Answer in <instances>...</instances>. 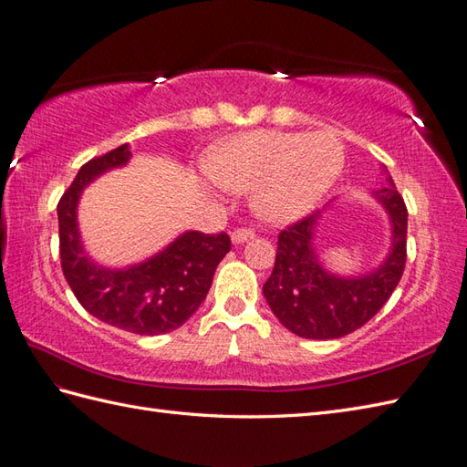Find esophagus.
Masks as SVG:
<instances>
[{
	"instance_id": "obj_1",
	"label": "esophagus",
	"mask_w": 467,
	"mask_h": 467,
	"mask_svg": "<svg viewBox=\"0 0 467 467\" xmlns=\"http://www.w3.org/2000/svg\"><path fill=\"white\" fill-rule=\"evenodd\" d=\"M251 238H254V231H251V229H236L231 234V241L234 244H243L246 241H251Z\"/></svg>"
}]
</instances>
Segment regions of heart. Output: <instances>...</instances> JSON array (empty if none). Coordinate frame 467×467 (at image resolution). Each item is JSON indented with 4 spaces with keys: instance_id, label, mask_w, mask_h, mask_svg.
Listing matches in <instances>:
<instances>
[{
    "instance_id": "obj_1",
    "label": "heart",
    "mask_w": 467,
    "mask_h": 467,
    "mask_svg": "<svg viewBox=\"0 0 467 467\" xmlns=\"http://www.w3.org/2000/svg\"><path fill=\"white\" fill-rule=\"evenodd\" d=\"M344 167L328 133L251 131L216 145L204 169L224 189L253 191V209L270 224H290L327 197Z\"/></svg>"
}]
</instances>
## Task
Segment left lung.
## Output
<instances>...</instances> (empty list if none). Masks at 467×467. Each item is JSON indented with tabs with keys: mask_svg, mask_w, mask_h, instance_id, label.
Here are the masks:
<instances>
[{
	"mask_svg": "<svg viewBox=\"0 0 467 467\" xmlns=\"http://www.w3.org/2000/svg\"><path fill=\"white\" fill-rule=\"evenodd\" d=\"M384 187L372 197L389 221V248L380 265L362 275H336L324 266L317 248L322 211L292 224L278 236L275 270L263 286L270 310L285 328L302 338L332 340L364 327L402 278L406 266L408 211L388 171Z\"/></svg>",
	"mask_w": 467,
	"mask_h": 467,
	"instance_id": "left-lung-1",
	"label": "left lung"
}]
</instances>
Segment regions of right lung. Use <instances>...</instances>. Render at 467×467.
I'll list each match as a JSON object with an SVG mask.
<instances>
[{
	"mask_svg": "<svg viewBox=\"0 0 467 467\" xmlns=\"http://www.w3.org/2000/svg\"><path fill=\"white\" fill-rule=\"evenodd\" d=\"M129 143L79 169L57 204L59 254L65 280L81 306L105 324L140 336L182 327L202 305L214 270L231 251L229 234L187 231L159 253L129 266H105L85 251L78 209L83 191L131 161Z\"/></svg>",
	"mask_w": 467,
	"mask_h": 467,
	"instance_id": "right-lung-1",
	"label": "right lung"
}]
</instances>
